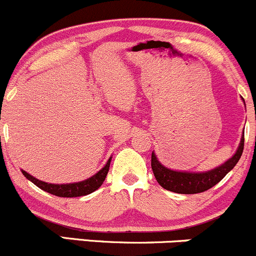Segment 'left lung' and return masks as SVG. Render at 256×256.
Listing matches in <instances>:
<instances>
[{"label":"left lung","mask_w":256,"mask_h":256,"mask_svg":"<svg viewBox=\"0 0 256 256\" xmlns=\"http://www.w3.org/2000/svg\"><path fill=\"white\" fill-rule=\"evenodd\" d=\"M244 150V135L242 136L240 144H239L238 150L233 154L232 158L211 169L208 172H202V173H190V172H178L172 170V169L164 166L156 157L154 152H152V166L153 174H154L156 180L163 189L169 190L176 194H198L204 192L206 190L211 189L212 186L220 182L233 168L238 160H240V156Z\"/></svg>","instance_id":"left-lung-1"}]
</instances>
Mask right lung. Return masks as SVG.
I'll return each mask as SVG.
<instances>
[{
    "mask_svg": "<svg viewBox=\"0 0 256 256\" xmlns=\"http://www.w3.org/2000/svg\"><path fill=\"white\" fill-rule=\"evenodd\" d=\"M110 160H112V157L109 158L106 166L98 173L94 174L93 176L88 178V179L83 180V182H71V184H50V182H42V180L32 176L26 170H22V173H23V176L26 179L30 180L33 184H36L38 188H40L44 192L52 194V195L58 196V198H77V196L88 195V194L96 192L99 186H102V184L106 180L108 172H109Z\"/></svg>",
    "mask_w": 256,
    "mask_h": 256,
    "instance_id": "add662e5",
    "label": "right lung"
}]
</instances>
